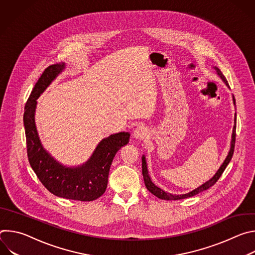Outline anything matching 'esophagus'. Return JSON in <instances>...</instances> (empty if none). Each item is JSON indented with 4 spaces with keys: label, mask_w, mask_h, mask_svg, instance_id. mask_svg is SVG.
Wrapping results in <instances>:
<instances>
[{
    "label": "esophagus",
    "mask_w": 255,
    "mask_h": 255,
    "mask_svg": "<svg viewBox=\"0 0 255 255\" xmlns=\"http://www.w3.org/2000/svg\"><path fill=\"white\" fill-rule=\"evenodd\" d=\"M149 135V132L147 130V128H145L144 126H137L133 133H132V136L135 138V139H138V140H141V139H144L145 137H147Z\"/></svg>",
    "instance_id": "esophagus-1"
}]
</instances>
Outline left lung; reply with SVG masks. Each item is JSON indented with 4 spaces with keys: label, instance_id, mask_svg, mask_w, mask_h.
Here are the masks:
<instances>
[{
    "label": "left lung",
    "instance_id": "obj_1",
    "mask_svg": "<svg viewBox=\"0 0 255 255\" xmlns=\"http://www.w3.org/2000/svg\"><path fill=\"white\" fill-rule=\"evenodd\" d=\"M214 69L216 70V74L220 77V79L224 82V84L229 88V85H228V82L226 80V78L224 77V75L221 72V70L218 68L217 66H213ZM230 89V88H229ZM233 104L235 105V99H234V96H233ZM236 132V113H235V117H234V126H233V130H232V136H231V143H230V149H229V152H228V155L226 156L225 160L223 161V163L221 164V166L219 167V169L217 170V172L214 174V176L212 178H210L209 180H207L206 183H204L202 186H200L199 188L193 190L192 192L190 193H187V194H183V195H172L170 193H166L164 192L163 190H161L160 188H158L157 186H155L152 180L149 176V173H148V169H147V163H146V158H145V155H142V174H143V178H144V184H145V187L147 188V190L152 194L154 195L155 197L161 199V200H167V201H171V200H181V199H187V198H190V197H193V196H196L198 195L199 193L201 192H204L208 189H210L212 186H214L216 184V181L220 178V176L222 175L223 171L225 170L226 166L228 165V163L230 162L231 158H232V155H233V152H234V145H235V134Z\"/></svg>",
    "mask_w": 255,
    "mask_h": 255
}]
</instances>
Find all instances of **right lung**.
Segmentation results:
<instances>
[{
    "label": "right lung",
    "instance_id": "add662e5",
    "mask_svg": "<svg viewBox=\"0 0 255 255\" xmlns=\"http://www.w3.org/2000/svg\"><path fill=\"white\" fill-rule=\"evenodd\" d=\"M65 68V63L49 65L36 83L26 103L24 127L30 165L42 185L54 196L90 202L106 191L108 175L118 150L129 142L128 132H119L102 139L91 157L78 166H66L57 161L44 147L35 123L37 99Z\"/></svg>",
    "mask_w": 255,
    "mask_h": 255
}]
</instances>
